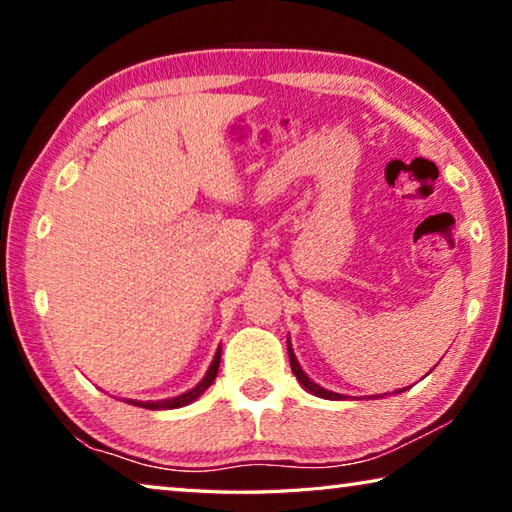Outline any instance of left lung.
Returning a JSON list of instances; mask_svg holds the SVG:
<instances>
[{
	"label": "left lung",
	"instance_id": "obj_1",
	"mask_svg": "<svg viewBox=\"0 0 512 512\" xmlns=\"http://www.w3.org/2000/svg\"><path fill=\"white\" fill-rule=\"evenodd\" d=\"M287 348H289V361H291V370H293V375H296V379L300 381L302 386L307 388L309 393H314V395H318V397H323V400H343V395H339V393H332V391H327V388L314 384V381H311V379L305 375V370L300 368V363H298V359H296V354H293V350H291V343H289V341H287ZM395 393H402V391H395Z\"/></svg>",
	"mask_w": 512,
	"mask_h": 512
}]
</instances>
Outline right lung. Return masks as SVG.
Returning a JSON list of instances; mask_svg holds the SVG:
<instances>
[{
  "instance_id": "right-lung-1",
  "label": "right lung",
  "mask_w": 512,
  "mask_h": 512,
  "mask_svg": "<svg viewBox=\"0 0 512 512\" xmlns=\"http://www.w3.org/2000/svg\"><path fill=\"white\" fill-rule=\"evenodd\" d=\"M219 363H221V345H219V350H216V354H214L212 366L207 368L205 377H203L201 381H198V384L192 388V391H187V393L178 395V397H171V400H158V402H137V400H128V404H133V406H142V409H149V411H160V409H180V406L192 404L194 400H198V397H201V395L207 391V388L212 386V381L216 379V372H219Z\"/></svg>"
}]
</instances>
